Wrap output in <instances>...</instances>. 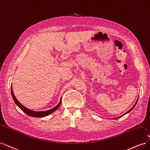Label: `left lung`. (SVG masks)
<instances>
[{
    "label": "left lung",
    "mask_w": 150,
    "mask_h": 150,
    "mask_svg": "<svg viewBox=\"0 0 150 150\" xmlns=\"http://www.w3.org/2000/svg\"><path fill=\"white\" fill-rule=\"evenodd\" d=\"M138 100H137V102H136V103H135V104H134V106H133V107H132V108H131V109H130V110H129V111H128V112H126V113H125V114H124V115H121V116H120V117H116V118H115V120H116V119H118V118H120V117H122V116H124V115H126V114H127V113H128V112H130V111H131V110H133V108H134V106H136V104H137V102H138Z\"/></svg>",
    "instance_id": "obj_1"
}]
</instances>
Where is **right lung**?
<instances>
[{"instance_id":"right-lung-1","label":"right lung","mask_w":150,"mask_h":150,"mask_svg":"<svg viewBox=\"0 0 150 150\" xmlns=\"http://www.w3.org/2000/svg\"><path fill=\"white\" fill-rule=\"evenodd\" d=\"M11 94H12V96L13 98V101H14L15 103L17 104V106L19 107L22 111L24 112L25 114H27L30 116H33V117H44V116H48L50 114H51V113L53 112L54 111H55L56 110H57L59 107L60 106L61 103V99L60 102L57 105L54 107V108L51 109V110L45 111H33V110H29V109H28L27 108H25V106H24L23 105H22V104H21L19 101H17V99H16V96H14V94H13V93L12 86H11Z\"/></svg>"}]
</instances>
